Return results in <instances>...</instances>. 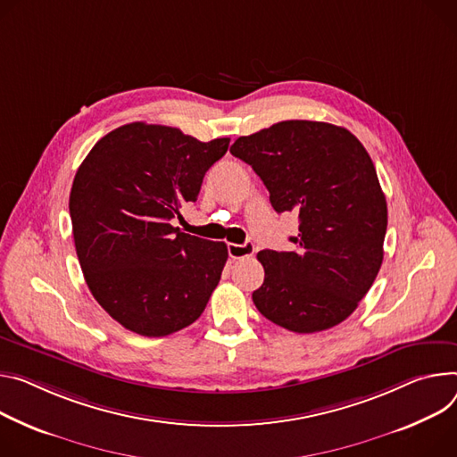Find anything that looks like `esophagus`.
<instances>
[{
  "mask_svg": "<svg viewBox=\"0 0 457 457\" xmlns=\"http://www.w3.org/2000/svg\"><path fill=\"white\" fill-rule=\"evenodd\" d=\"M255 252V244L253 242H244V244H228V253L231 259H245L252 257Z\"/></svg>",
  "mask_w": 457,
  "mask_h": 457,
  "instance_id": "1",
  "label": "esophagus"
}]
</instances>
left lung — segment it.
Listing matches in <instances>:
<instances>
[{
	"label": "left lung",
	"mask_w": 457,
	"mask_h": 457,
	"mask_svg": "<svg viewBox=\"0 0 457 457\" xmlns=\"http://www.w3.org/2000/svg\"><path fill=\"white\" fill-rule=\"evenodd\" d=\"M229 151L261 177L277 213L299 215L294 252L257 253V310L297 334L337 326L383 264L388 210L370 154L348 129L310 120L273 123Z\"/></svg>",
	"instance_id": "left-lung-1"
}]
</instances>
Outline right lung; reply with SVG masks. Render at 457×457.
Listing matches in <instances>:
<instances>
[{
    "mask_svg": "<svg viewBox=\"0 0 457 457\" xmlns=\"http://www.w3.org/2000/svg\"><path fill=\"white\" fill-rule=\"evenodd\" d=\"M228 145L133 121L98 140L76 171L69 212L81 271L98 304L138 336L193 324L220 280L228 245L171 220Z\"/></svg>",
    "mask_w": 457,
    "mask_h": 457,
    "instance_id": "add662e5",
    "label": "right lung"
}]
</instances>
